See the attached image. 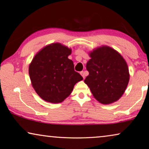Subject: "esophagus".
I'll use <instances>...</instances> for the list:
<instances>
[{
	"label": "esophagus",
	"mask_w": 149,
	"mask_h": 149,
	"mask_svg": "<svg viewBox=\"0 0 149 149\" xmlns=\"http://www.w3.org/2000/svg\"><path fill=\"white\" fill-rule=\"evenodd\" d=\"M80 74H81V75H82V76H83V77L84 79V77H85V72L82 71V72H80Z\"/></svg>",
	"instance_id": "esophagus-1"
}]
</instances>
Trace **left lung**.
I'll use <instances>...</instances> for the list:
<instances>
[{"label":"left lung","mask_w":149,"mask_h":149,"mask_svg":"<svg viewBox=\"0 0 149 149\" xmlns=\"http://www.w3.org/2000/svg\"><path fill=\"white\" fill-rule=\"evenodd\" d=\"M86 63L89 75L84 83L99 102L109 104L124 93L129 81L127 63L120 53L108 46L95 49Z\"/></svg>","instance_id":"obj_1"}]
</instances>
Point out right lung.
Returning <instances> with one entry per match:
<instances>
[{
  "instance_id": "1",
  "label": "right lung",
  "mask_w": 149,
  "mask_h": 149,
  "mask_svg": "<svg viewBox=\"0 0 149 149\" xmlns=\"http://www.w3.org/2000/svg\"><path fill=\"white\" fill-rule=\"evenodd\" d=\"M72 49L59 43L43 47L34 57L29 67L31 84L43 100L62 102L71 94L74 85L83 79L74 70L68 57Z\"/></svg>"
}]
</instances>
